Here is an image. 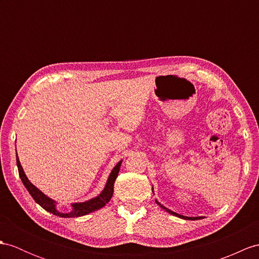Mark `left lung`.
Segmentation results:
<instances>
[{
	"instance_id": "left-lung-1",
	"label": "left lung",
	"mask_w": 259,
	"mask_h": 259,
	"mask_svg": "<svg viewBox=\"0 0 259 259\" xmlns=\"http://www.w3.org/2000/svg\"><path fill=\"white\" fill-rule=\"evenodd\" d=\"M156 202H157V203H158V204H159V205H160V206L162 207V209H165V210H166L167 212H169L170 214H174V215H176V217H178V218H180V219H185V220H191V221H194V220H199V219H201L200 217H199V218H188V217H184V215H180V214H178V213H175V212H172V211H170V210H168V209H167V207H165V206H162V205H161V204H160V203H159V202H158V201H157V200H156Z\"/></svg>"
}]
</instances>
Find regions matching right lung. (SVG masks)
<instances>
[{
  "label": "right lung",
  "instance_id": "obj_1",
  "mask_svg": "<svg viewBox=\"0 0 259 259\" xmlns=\"http://www.w3.org/2000/svg\"><path fill=\"white\" fill-rule=\"evenodd\" d=\"M121 162H122V160L119 161L114 168H113L110 177L108 179V182H106V186L104 188V190L101 192L97 198L87 201V202L72 204L73 209L70 213H60V212L56 210L55 202L52 199H49L48 197H46V195L44 194L41 191H39L38 189H37L34 185L30 184L29 180L26 177V175H25V172H24L22 166H21L20 159H18V157L16 156L18 175H20L21 180L23 181V184H24L25 188L27 189V191L29 192V194L31 195V197H33V199L36 201V202L42 207V209H45L46 211L55 214V215H58L60 218H77V217L85 215V214H88V213L101 209V207H103L106 203H108L112 198L113 192H114V182L117 178L119 168H121Z\"/></svg>",
  "mask_w": 259,
  "mask_h": 259
}]
</instances>
